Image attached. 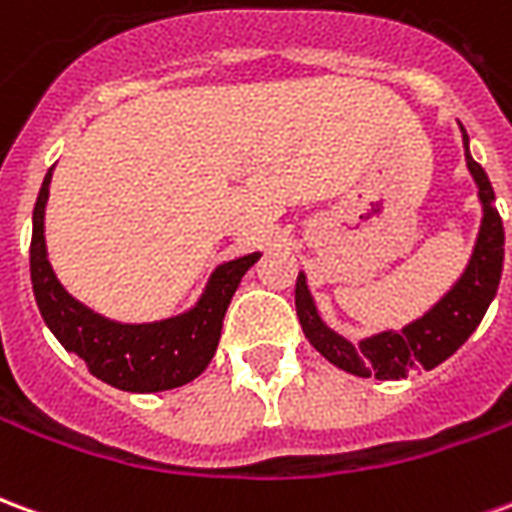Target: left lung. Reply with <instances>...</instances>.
I'll list each match as a JSON object with an SVG mask.
<instances>
[{
    "mask_svg": "<svg viewBox=\"0 0 512 512\" xmlns=\"http://www.w3.org/2000/svg\"><path fill=\"white\" fill-rule=\"evenodd\" d=\"M463 150H466V167L480 189L483 224H480L472 260L461 279L419 321L408 323L403 332H381L376 337H367L359 345L348 343L345 337L332 332L321 321L304 274L296 279V315H299L301 329L312 348L345 373L362 378L376 376L386 381V378H406L408 370L414 367L430 370L441 365L469 340V334L483 321L488 304L494 301L499 277H502V260H505V227H502V216L494 208L491 180L485 175V169L469 156L466 131H463Z\"/></svg>",
    "mask_w": 512,
    "mask_h": 512,
    "instance_id": "1",
    "label": "left lung"
}]
</instances>
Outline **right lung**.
<instances>
[{
  "instance_id": "1",
  "label": "right lung",
  "mask_w": 512,
  "mask_h": 512,
  "mask_svg": "<svg viewBox=\"0 0 512 512\" xmlns=\"http://www.w3.org/2000/svg\"><path fill=\"white\" fill-rule=\"evenodd\" d=\"M49 183L51 172L40 186L32 213L29 274L38 310L54 337L65 345V351L79 356L95 378L123 392H164L194 381L211 365L222 337L224 312L241 277L260 255H244L216 268L197 307L178 318L136 326L106 321L68 296L51 271L43 238Z\"/></svg>"
}]
</instances>
